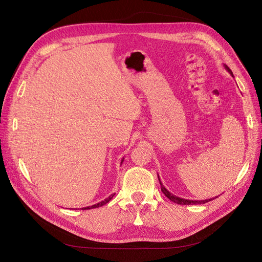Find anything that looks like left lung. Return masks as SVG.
Instances as JSON below:
<instances>
[{
  "instance_id": "1",
  "label": "left lung",
  "mask_w": 262,
  "mask_h": 262,
  "mask_svg": "<svg viewBox=\"0 0 262 262\" xmlns=\"http://www.w3.org/2000/svg\"><path fill=\"white\" fill-rule=\"evenodd\" d=\"M224 68H225V70L227 71V72L231 74L232 76H234L233 75V72L231 71V69H229L226 64H224ZM157 177H158V175H157ZM158 180H160V184H161V187H162V192L168 198V199L170 200V201H172V202H175V203H177V204H202V203H207V202H209V201H211V200H213V199H215V198H217V196H215V198H213V199H207V200H187V199H182V198H179V196H176L175 194H172V193H170L167 189H166L165 187H164V185L162 184V181H161V179H160V177H158Z\"/></svg>"
}]
</instances>
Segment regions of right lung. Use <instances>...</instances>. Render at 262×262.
Instances as JSON below:
<instances>
[{"label":"right lung","instance_id":"right-lung-1","mask_svg":"<svg viewBox=\"0 0 262 262\" xmlns=\"http://www.w3.org/2000/svg\"><path fill=\"white\" fill-rule=\"evenodd\" d=\"M123 160H124V158H122V161H121V164H122V162H123ZM114 195H115V193L114 194H110L108 198H107V199H105L104 201H101V202H98L97 204H94V205H91V207H86V208H83L84 210H89V209H95V208H99V207H102V205H104V204H106V203H108L110 200H112L113 199V198H114Z\"/></svg>","mask_w":262,"mask_h":262}]
</instances>
